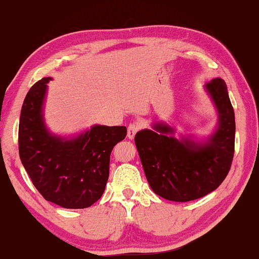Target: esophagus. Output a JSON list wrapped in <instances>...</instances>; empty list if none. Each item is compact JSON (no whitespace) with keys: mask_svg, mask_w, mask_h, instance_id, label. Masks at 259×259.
Instances as JSON below:
<instances>
[{"mask_svg":"<svg viewBox=\"0 0 259 259\" xmlns=\"http://www.w3.org/2000/svg\"><path fill=\"white\" fill-rule=\"evenodd\" d=\"M140 129V125L138 123H131L128 126V138L134 139L135 135L137 134V131Z\"/></svg>","mask_w":259,"mask_h":259,"instance_id":"34e87169","label":"esophagus"}]
</instances>
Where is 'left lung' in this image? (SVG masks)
Wrapping results in <instances>:
<instances>
[{
	"label": "left lung",
	"mask_w": 259,
	"mask_h": 259,
	"mask_svg": "<svg viewBox=\"0 0 259 259\" xmlns=\"http://www.w3.org/2000/svg\"><path fill=\"white\" fill-rule=\"evenodd\" d=\"M217 112V124L205 139L175 137L176 129L154 122L138 131L135 144L144 172L155 194L176 202L196 200L216 190L230 171L234 154V109L223 78L204 84Z\"/></svg>",
	"instance_id": "obj_1"
}]
</instances>
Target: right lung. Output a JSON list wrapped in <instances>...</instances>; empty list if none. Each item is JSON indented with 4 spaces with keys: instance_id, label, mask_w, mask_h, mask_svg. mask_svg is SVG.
I'll return each mask as SVG.
<instances>
[{
    "instance_id": "obj_1",
    "label": "right lung",
    "mask_w": 259,
    "mask_h": 259,
    "mask_svg": "<svg viewBox=\"0 0 259 259\" xmlns=\"http://www.w3.org/2000/svg\"><path fill=\"white\" fill-rule=\"evenodd\" d=\"M43 77L26 95L19 120V156L34 186L47 201L83 209L102 198L113 147L125 126L95 124L71 137L52 134L45 121L48 83Z\"/></svg>"
}]
</instances>
